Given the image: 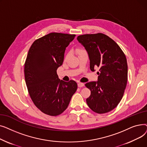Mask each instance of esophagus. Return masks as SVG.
Instances as JSON below:
<instances>
[{
  "instance_id": "esophagus-1",
  "label": "esophagus",
  "mask_w": 147,
  "mask_h": 147,
  "mask_svg": "<svg viewBox=\"0 0 147 147\" xmlns=\"http://www.w3.org/2000/svg\"><path fill=\"white\" fill-rule=\"evenodd\" d=\"M78 87H79V88H81V87H83V86H84V83H82V82H78Z\"/></svg>"
}]
</instances>
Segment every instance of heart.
I'll list each match as a JSON object with an SVG mask.
<instances>
[{"mask_svg":"<svg viewBox=\"0 0 147 147\" xmlns=\"http://www.w3.org/2000/svg\"><path fill=\"white\" fill-rule=\"evenodd\" d=\"M84 51V50L83 49H82V48H79L78 50H77V52H78V53H79L80 52H82V51ZM68 55H69V54L68 53L67 55V57L68 56Z\"/></svg>","mask_w":147,"mask_h":147,"instance_id":"1","label":"heart"}]
</instances>
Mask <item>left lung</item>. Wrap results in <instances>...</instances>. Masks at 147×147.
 Instances as JSON below:
<instances>
[{
  "mask_svg": "<svg viewBox=\"0 0 147 147\" xmlns=\"http://www.w3.org/2000/svg\"><path fill=\"white\" fill-rule=\"evenodd\" d=\"M77 38L88 53L91 71L96 67L99 71L97 82L85 84L90 90L87 104L98 114L111 111L120 102L126 87L127 64L125 53L116 42L101 33L80 35Z\"/></svg>",
  "mask_w": 147,
  "mask_h": 147,
  "instance_id": "obj_1",
  "label": "left lung"
}]
</instances>
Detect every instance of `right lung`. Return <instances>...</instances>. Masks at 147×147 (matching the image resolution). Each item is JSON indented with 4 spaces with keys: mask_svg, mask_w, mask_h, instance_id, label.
Masks as SVG:
<instances>
[{
    "mask_svg": "<svg viewBox=\"0 0 147 147\" xmlns=\"http://www.w3.org/2000/svg\"><path fill=\"white\" fill-rule=\"evenodd\" d=\"M75 34L51 33L31 46L24 64V77L29 95L42 113L57 116L68 106L78 89L74 80H60L57 68L63 64L65 48Z\"/></svg>",
    "mask_w": 147,
    "mask_h": 147,
    "instance_id": "add662e5",
    "label": "right lung"
}]
</instances>
